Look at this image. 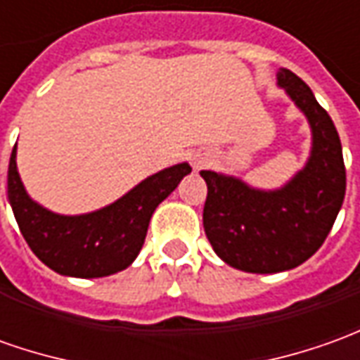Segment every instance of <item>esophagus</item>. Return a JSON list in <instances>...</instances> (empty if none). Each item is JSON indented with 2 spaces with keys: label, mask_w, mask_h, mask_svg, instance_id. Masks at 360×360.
I'll use <instances>...</instances> for the list:
<instances>
[{
  "label": "esophagus",
  "mask_w": 360,
  "mask_h": 360,
  "mask_svg": "<svg viewBox=\"0 0 360 360\" xmlns=\"http://www.w3.org/2000/svg\"><path fill=\"white\" fill-rule=\"evenodd\" d=\"M205 163H207V158H205L202 153H195V155H193V167H195V169H200Z\"/></svg>",
  "instance_id": "obj_1"
}]
</instances>
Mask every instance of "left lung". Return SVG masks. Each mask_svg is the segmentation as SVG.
Wrapping results in <instances>:
<instances>
[{"instance_id": "left-lung-1", "label": "left lung", "mask_w": 360, "mask_h": 360, "mask_svg": "<svg viewBox=\"0 0 360 360\" xmlns=\"http://www.w3.org/2000/svg\"><path fill=\"white\" fill-rule=\"evenodd\" d=\"M285 90L311 128V151L280 189H256L234 175L200 171L207 183L202 226L222 262L250 274L292 270L321 248L343 205V149L333 120L311 88L292 70H278Z\"/></svg>"}]
</instances>
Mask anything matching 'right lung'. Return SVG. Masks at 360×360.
Segmentation results:
<instances>
[{
    "label": "right lung",
    "mask_w": 360,
    "mask_h": 360,
    "mask_svg": "<svg viewBox=\"0 0 360 360\" xmlns=\"http://www.w3.org/2000/svg\"><path fill=\"white\" fill-rule=\"evenodd\" d=\"M15 158L17 143L7 171V197L19 231L41 262L70 278H104L126 270L143 246L153 211L191 173L189 163H177L98 211L58 214L29 197Z\"/></svg>",
    "instance_id": "right-lung-1"
}]
</instances>
